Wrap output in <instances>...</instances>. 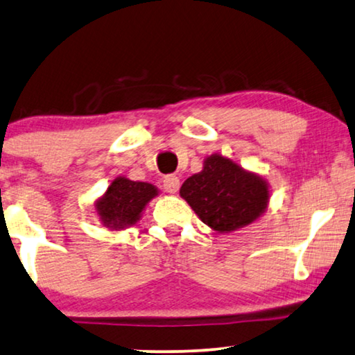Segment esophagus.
I'll use <instances>...</instances> for the list:
<instances>
[{
  "label": "esophagus",
  "instance_id": "obj_1",
  "mask_svg": "<svg viewBox=\"0 0 355 355\" xmlns=\"http://www.w3.org/2000/svg\"><path fill=\"white\" fill-rule=\"evenodd\" d=\"M180 188V180L175 175H167L164 178V189H166L167 193L171 194H175Z\"/></svg>",
  "mask_w": 355,
  "mask_h": 355
}]
</instances>
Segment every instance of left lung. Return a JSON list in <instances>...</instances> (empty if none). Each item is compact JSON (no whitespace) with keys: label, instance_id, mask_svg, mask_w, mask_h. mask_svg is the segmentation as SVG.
I'll return each mask as SVG.
<instances>
[{"label":"left lung","instance_id":"obj_1","mask_svg":"<svg viewBox=\"0 0 355 355\" xmlns=\"http://www.w3.org/2000/svg\"><path fill=\"white\" fill-rule=\"evenodd\" d=\"M196 215L218 232L236 231L255 221L269 202L268 183L228 157L211 155L204 168L180 188Z\"/></svg>","mask_w":355,"mask_h":355}]
</instances>
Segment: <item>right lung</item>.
Segmentation results:
<instances>
[{
  "label": "right lung",
  "mask_w": 355,
  "mask_h": 355,
  "mask_svg": "<svg viewBox=\"0 0 355 355\" xmlns=\"http://www.w3.org/2000/svg\"><path fill=\"white\" fill-rule=\"evenodd\" d=\"M155 196H157V188L151 183L118 177L111 182L103 198L95 202V209L105 226L124 230L140 220L141 211Z\"/></svg>",
  "instance_id": "add662e5"
}]
</instances>
